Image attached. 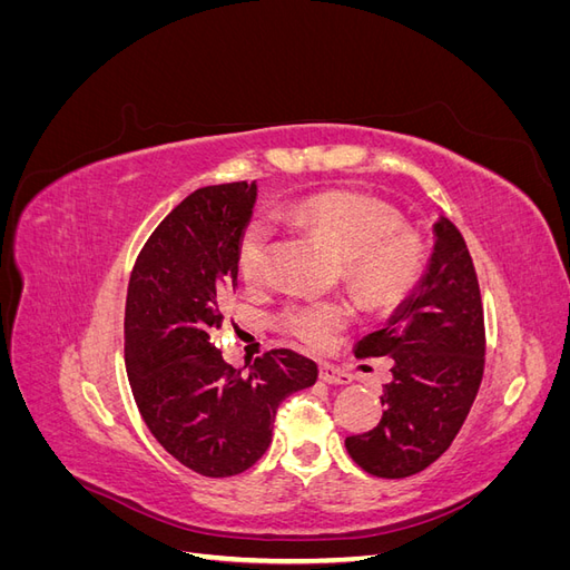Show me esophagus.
<instances>
[{
  "label": "esophagus",
  "mask_w": 570,
  "mask_h": 570,
  "mask_svg": "<svg viewBox=\"0 0 570 570\" xmlns=\"http://www.w3.org/2000/svg\"><path fill=\"white\" fill-rule=\"evenodd\" d=\"M321 381L327 383V385H350V383H352V375L344 373V371L337 368V366L323 364V366H321Z\"/></svg>",
  "instance_id": "esophagus-1"
}]
</instances>
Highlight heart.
I'll use <instances>...</instances> for the list:
<instances>
[{"label":"heart","mask_w":570,"mask_h":570,"mask_svg":"<svg viewBox=\"0 0 570 570\" xmlns=\"http://www.w3.org/2000/svg\"><path fill=\"white\" fill-rule=\"evenodd\" d=\"M292 226L312 233L342 256L344 281L368 306H390L404 297L421 271L419 239L400 233V216L377 199L354 193H323L292 202L278 212ZM273 228L252 218L237 243V266L247 283L266 271ZM347 302H306L283 308L281 323L308 350H327L350 325Z\"/></svg>","instance_id":"b5f03b06"}]
</instances>
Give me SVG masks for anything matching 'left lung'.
<instances>
[{"label":"left lung","instance_id":"1","mask_svg":"<svg viewBox=\"0 0 570 570\" xmlns=\"http://www.w3.org/2000/svg\"><path fill=\"white\" fill-rule=\"evenodd\" d=\"M356 356H390L383 419L344 440L356 465L375 478H409L438 461L473 406L485 366L480 287L461 233L433 223V252L416 287L381 331L356 344Z\"/></svg>","mask_w":570,"mask_h":570}]
</instances>
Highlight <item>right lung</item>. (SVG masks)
Segmentation results:
<instances>
[{
  "label": "right lung",
  "mask_w": 570,
  "mask_h": 570,
  "mask_svg": "<svg viewBox=\"0 0 570 570\" xmlns=\"http://www.w3.org/2000/svg\"><path fill=\"white\" fill-rule=\"evenodd\" d=\"M256 183L199 187L137 256L126 299V368L135 404L164 450L206 478L243 473L264 456L285 396L312 387L318 366L273 350L233 368L212 344L237 285V243Z\"/></svg>",
  "instance_id": "1"
}]
</instances>
